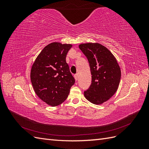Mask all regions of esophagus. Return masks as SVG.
Masks as SVG:
<instances>
[{
  "instance_id": "obj_1",
  "label": "esophagus",
  "mask_w": 149,
  "mask_h": 149,
  "mask_svg": "<svg viewBox=\"0 0 149 149\" xmlns=\"http://www.w3.org/2000/svg\"><path fill=\"white\" fill-rule=\"evenodd\" d=\"M74 79H75V80L76 81H77L78 80V75L76 74H74Z\"/></svg>"
}]
</instances>
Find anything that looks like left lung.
<instances>
[{
	"mask_svg": "<svg viewBox=\"0 0 149 149\" xmlns=\"http://www.w3.org/2000/svg\"><path fill=\"white\" fill-rule=\"evenodd\" d=\"M79 48L88 58L92 75L91 84L84 91V97L94 104H102L118 89L120 66L113 54L100 43H81Z\"/></svg>",
	"mask_w": 149,
	"mask_h": 149,
	"instance_id": "1",
	"label": "left lung"
}]
</instances>
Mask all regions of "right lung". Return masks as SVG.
<instances>
[{"label": "right lung", "instance_id": "add662e5", "mask_svg": "<svg viewBox=\"0 0 149 149\" xmlns=\"http://www.w3.org/2000/svg\"><path fill=\"white\" fill-rule=\"evenodd\" d=\"M71 44L52 42L39 53L32 65L30 79L36 94L48 105L63 102L74 83L66 61Z\"/></svg>", "mask_w": 149, "mask_h": 149}]
</instances>
